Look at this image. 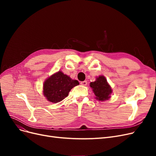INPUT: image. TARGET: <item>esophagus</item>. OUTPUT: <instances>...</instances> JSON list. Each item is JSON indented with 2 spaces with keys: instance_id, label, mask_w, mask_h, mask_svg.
<instances>
[{
  "instance_id": "esophagus-1",
  "label": "esophagus",
  "mask_w": 156,
  "mask_h": 156,
  "mask_svg": "<svg viewBox=\"0 0 156 156\" xmlns=\"http://www.w3.org/2000/svg\"><path fill=\"white\" fill-rule=\"evenodd\" d=\"M87 81H81V84H82L83 86H86L87 85Z\"/></svg>"
}]
</instances>
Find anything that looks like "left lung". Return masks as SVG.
<instances>
[{
    "instance_id": "8db88e82",
    "label": "left lung",
    "mask_w": 156,
    "mask_h": 156,
    "mask_svg": "<svg viewBox=\"0 0 156 156\" xmlns=\"http://www.w3.org/2000/svg\"><path fill=\"white\" fill-rule=\"evenodd\" d=\"M90 86L95 94L96 100L103 101L111 98V94L112 90L111 86L108 84L106 78L103 75L97 77L94 82L90 83Z\"/></svg>"
}]
</instances>
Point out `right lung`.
<instances>
[{
    "instance_id": "1",
    "label": "right lung",
    "mask_w": 156,
    "mask_h": 156,
    "mask_svg": "<svg viewBox=\"0 0 156 156\" xmlns=\"http://www.w3.org/2000/svg\"><path fill=\"white\" fill-rule=\"evenodd\" d=\"M79 84L61 71L54 73L45 80L44 83V95L52 103H58L68 96L71 89Z\"/></svg>"
}]
</instances>
